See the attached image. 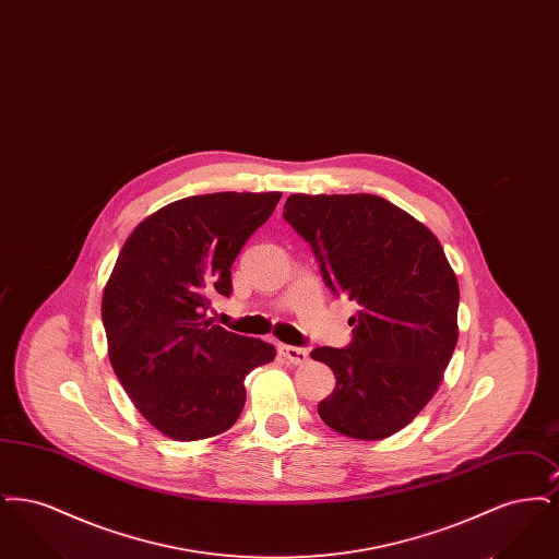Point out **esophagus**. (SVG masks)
<instances>
[{
  "label": "esophagus",
  "mask_w": 559,
  "mask_h": 559,
  "mask_svg": "<svg viewBox=\"0 0 559 559\" xmlns=\"http://www.w3.org/2000/svg\"><path fill=\"white\" fill-rule=\"evenodd\" d=\"M278 354L292 365H304L308 360V349L306 347L278 346Z\"/></svg>",
  "instance_id": "esophagus-1"
}]
</instances>
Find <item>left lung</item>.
<instances>
[{
	"label": "left lung",
	"mask_w": 559,
	"mask_h": 559,
	"mask_svg": "<svg viewBox=\"0 0 559 559\" xmlns=\"http://www.w3.org/2000/svg\"><path fill=\"white\" fill-rule=\"evenodd\" d=\"M283 217L329 292L358 304L349 346L312 349L337 379L320 419L349 438H388L436 394L456 346L459 283L444 249L377 194H292Z\"/></svg>",
	"instance_id": "8db88e82"
}]
</instances>
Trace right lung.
Segmentation results:
<instances>
[{
    "label": "right lung",
    "instance_id": "obj_1",
    "mask_svg": "<svg viewBox=\"0 0 559 559\" xmlns=\"http://www.w3.org/2000/svg\"><path fill=\"white\" fill-rule=\"evenodd\" d=\"M281 192H213L169 203L135 226L103 295L108 358L151 426L174 440H203L235 426L245 377L274 347L205 317L230 297L242 245Z\"/></svg>",
    "mask_w": 559,
    "mask_h": 559
}]
</instances>
